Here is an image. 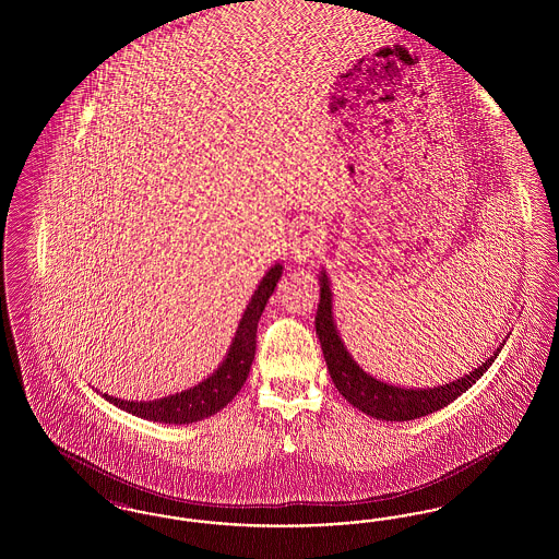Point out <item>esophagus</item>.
Masks as SVG:
<instances>
[{"label":"esophagus","mask_w":559,"mask_h":559,"mask_svg":"<svg viewBox=\"0 0 559 559\" xmlns=\"http://www.w3.org/2000/svg\"><path fill=\"white\" fill-rule=\"evenodd\" d=\"M320 247V233L314 228V226H310V228H306L301 235H297L295 240H293L292 247V255L295 262H308L317 251H319Z\"/></svg>","instance_id":"1"}]
</instances>
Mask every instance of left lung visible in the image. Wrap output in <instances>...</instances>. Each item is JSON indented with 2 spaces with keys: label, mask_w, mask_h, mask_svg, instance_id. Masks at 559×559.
I'll return each instance as SVG.
<instances>
[{
  "label": "left lung",
  "mask_w": 559,
  "mask_h": 559,
  "mask_svg": "<svg viewBox=\"0 0 559 559\" xmlns=\"http://www.w3.org/2000/svg\"><path fill=\"white\" fill-rule=\"evenodd\" d=\"M319 281L320 301L319 310H317V335H319L329 374H331L335 388L340 390V394L352 406H356L358 411L371 415L374 419L411 421V419L426 417L429 413H436V411L449 406L452 400H456L463 392H467L479 377L488 371V367L499 356L501 347L506 346V344H501L481 367L474 369L461 379H454L447 385L413 390V388H399V385L383 383V381L371 377L369 372L362 371L356 365V360L349 356V352L337 333L335 320H333V304H331L333 293H331L329 276L324 274V270L320 272Z\"/></svg>",
  "instance_id": "left-lung-1"
}]
</instances>
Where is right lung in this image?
I'll use <instances>...</instances> for the list:
<instances>
[{
	"mask_svg": "<svg viewBox=\"0 0 559 559\" xmlns=\"http://www.w3.org/2000/svg\"><path fill=\"white\" fill-rule=\"evenodd\" d=\"M283 274V266L274 264L266 272V276L260 281L258 289L251 295V301L242 314L237 329V335L233 340V346L228 349L226 358L212 372L205 381L199 385L185 390L182 394H174L167 399L138 400L112 399L103 394L105 399L123 408L126 413H132L140 419L159 421V424H176V426H188L194 421H201L205 417H212L217 411H222L230 400L235 399L247 381V374L251 369V362L255 358V333H258V320L262 317L270 295Z\"/></svg>",
	"mask_w": 559,
	"mask_h": 559,
	"instance_id": "1",
	"label": "right lung"
}]
</instances>
